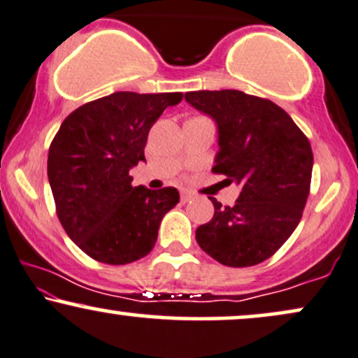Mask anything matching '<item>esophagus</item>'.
I'll list each match as a JSON object with an SVG mask.
<instances>
[{"label":"esophagus","mask_w":358,"mask_h":358,"mask_svg":"<svg viewBox=\"0 0 358 358\" xmlns=\"http://www.w3.org/2000/svg\"><path fill=\"white\" fill-rule=\"evenodd\" d=\"M193 198V193L190 192H182V201L183 203H187V201H190Z\"/></svg>","instance_id":"esophagus-1"}]
</instances>
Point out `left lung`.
Segmentation results:
<instances>
[{"instance_id": "obj_1", "label": "left lung", "mask_w": 358, "mask_h": 358, "mask_svg": "<svg viewBox=\"0 0 358 358\" xmlns=\"http://www.w3.org/2000/svg\"><path fill=\"white\" fill-rule=\"evenodd\" d=\"M185 100L218 127L213 173L240 187L234 206L210 198L213 218L196 228V242L222 265L262 264L302 218L313 168L308 138L273 101L238 90L188 92Z\"/></svg>"}]
</instances>
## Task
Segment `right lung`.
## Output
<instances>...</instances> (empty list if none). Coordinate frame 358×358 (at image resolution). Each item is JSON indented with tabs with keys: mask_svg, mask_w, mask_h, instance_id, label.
Masks as SVG:
<instances>
[{
	"mask_svg": "<svg viewBox=\"0 0 358 358\" xmlns=\"http://www.w3.org/2000/svg\"><path fill=\"white\" fill-rule=\"evenodd\" d=\"M183 93L116 92L64 118L48 153L56 215L88 257L127 265L155 247L162 218L180 201L173 187H133L150 128Z\"/></svg>",
	"mask_w": 358,
	"mask_h": 358,
	"instance_id": "add662e5",
	"label": "right lung"
}]
</instances>
